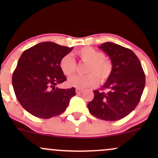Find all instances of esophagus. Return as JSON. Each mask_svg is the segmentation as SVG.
Returning <instances> with one entry per match:
<instances>
[{"instance_id": "obj_1", "label": "esophagus", "mask_w": 158, "mask_h": 158, "mask_svg": "<svg viewBox=\"0 0 158 158\" xmlns=\"http://www.w3.org/2000/svg\"><path fill=\"white\" fill-rule=\"evenodd\" d=\"M82 91H83V89H81V88H77V89H76V92H77V94H81Z\"/></svg>"}]
</instances>
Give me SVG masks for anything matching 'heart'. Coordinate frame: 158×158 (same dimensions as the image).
Here are the masks:
<instances>
[{
	"instance_id": "heart-1",
	"label": "heart",
	"mask_w": 158,
	"mask_h": 158,
	"mask_svg": "<svg viewBox=\"0 0 158 158\" xmlns=\"http://www.w3.org/2000/svg\"><path fill=\"white\" fill-rule=\"evenodd\" d=\"M83 62L88 64L85 76L74 75L68 80L69 86L77 88H85L94 87L98 83V78L100 82H105L109 79L113 71V64L109 59L105 58L102 52L85 47L76 52ZM59 68L61 72L67 77L72 75L76 70L77 63L70 54L61 57L59 61Z\"/></svg>"
}]
</instances>
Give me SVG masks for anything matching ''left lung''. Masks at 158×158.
I'll return each instance as SVG.
<instances>
[{
    "label": "left lung",
    "instance_id": "1",
    "mask_svg": "<svg viewBox=\"0 0 158 158\" xmlns=\"http://www.w3.org/2000/svg\"><path fill=\"white\" fill-rule=\"evenodd\" d=\"M110 57L113 71L102 90H94V98L88 104L92 115L108 121H117L128 115L137 107L145 88L146 77L135 52L113 42L99 47Z\"/></svg>",
    "mask_w": 158,
    "mask_h": 158
}]
</instances>
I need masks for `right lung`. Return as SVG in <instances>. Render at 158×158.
I'll return each instance as SVG.
<instances>
[{
  "instance_id": "right-lung-1",
  "label": "right lung",
  "mask_w": 158,
  "mask_h": 158,
  "mask_svg": "<svg viewBox=\"0 0 158 158\" xmlns=\"http://www.w3.org/2000/svg\"><path fill=\"white\" fill-rule=\"evenodd\" d=\"M73 48L46 41L21 54L12 75V86L20 104L32 115L43 119L59 115L76 95L75 88L57 87L67 80L59 61Z\"/></svg>"
}]
</instances>
